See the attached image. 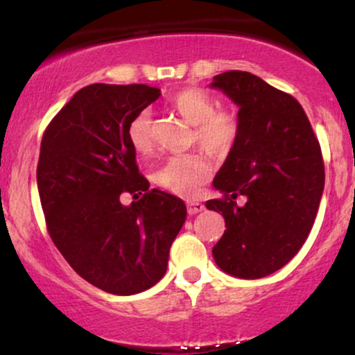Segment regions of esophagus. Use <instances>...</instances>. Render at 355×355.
I'll return each mask as SVG.
<instances>
[{"instance_id": "1", "label": "esophagus", "mask_w": 355, "mask_h": 355, "mask_svg": "<svg viewBox=\"0 0 355 355\" xmlns=\"http://www.w3.org/2000/svg\"><path fill=\"white\" fill-rule=\"evenodd\" d=\"M203 209H205V205H203V203H200V202H189V203H187V210H189L190 215L198 214V211H202Z\"/></svg>"}]
</instances>
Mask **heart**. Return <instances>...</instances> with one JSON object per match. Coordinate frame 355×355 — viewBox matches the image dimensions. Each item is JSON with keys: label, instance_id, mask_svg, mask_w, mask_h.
I'll return each mask as SVG.
<instances>
[{"label": "heart", "instance_id": "heart-1", "mask_svg": "<svg viewBox=\"0 0 355 355\" xmlns=\"http://www.w3.org/2000/svg\"><path fill=\"white\" fill-rule=\"evenodd\" d=\"M172 107L187 123L193 125L191 141L214 157H227L237 145L240 118L234 108H215V100L198 88H185L173 96ZM128 141L138 153L146 155L155 146V130L150 110H141L130 121ZM214 173V164L202 152L175 155L153 172V182L162 189L185 198L200 193Z\"/></svg>", "mask_w": 355, "mask_h": 355}]
</instances>
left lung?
Segmentation results:
<instances>
[{
  "label": "left lung",
  "instance_id": "left-lung-1",
  "mask_svg": "<svg viewBox=\"0 0 355 355\" xmlns=\"http://www.w3.org/2000/svg\"><path fill=\"white\" fill-rule=\"evenodd\" d=\"M211 87L239 105L240 118L237 145L214 180L222 197L205 203L227 227L211 254L227 274L260 279L291 262L311 234L324 190V158L292 95L237 70L217 75Z\"/></svg>",
  "mask_w": 355,
  "mask_h": 355
}]
</instances>
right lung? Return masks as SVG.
<instances>
[{"label":"right lung","instance_id":"right-lung-1","mask_svg":"<svg viewBox=\"0 0 355 355\" xmlns=\"http://www.w3.org/2000/svg\"><path fill=\"white\" fill-rule=\"evenodd\" d=\"M160 95L148 85H88L43 133L36 180L48 234L73 270L108 294L153 287L187 217L182 198L148 190L126 135ZM123 193L137 198L130 207Z\"/></svg>","mask_w":355,"mask_h":355}]
</instances>
